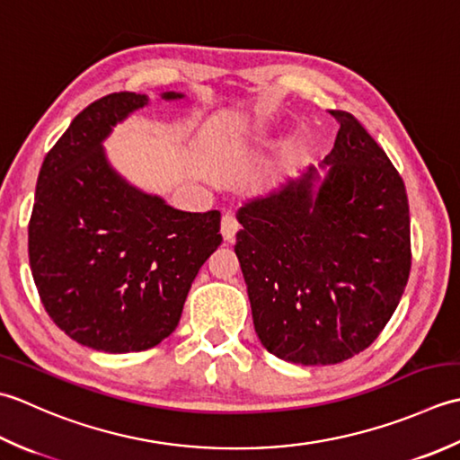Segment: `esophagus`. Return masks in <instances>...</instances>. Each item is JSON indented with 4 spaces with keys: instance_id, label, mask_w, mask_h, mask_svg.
<instances>
[{
    "instance_id": "34e87169",
    "label": "esophagus",
    "mask_w": 460,
    "mask_h": 460,
    "mask_svg": "<svg viewBox=\"0 0 460 460\" xmlns=\"http://www.w3.org/2000/svg\"><path fill=\"white\" fill-rule=\"evenodd\" d=\"M238 228H240L238 220L234 218L232 214H224V217H222V224H220L222 238H224V240H234V236H236Z\"/></svg>"
}]
</instances>
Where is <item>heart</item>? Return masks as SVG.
I'll list each match as a JSON object with an SVG mask.
<instances>
[{
  "mask_svg": "<svg viewBox=\"0 0 460 460\" xmlns=\"http://www.w3.org/2000/svg\"><path fill=\"white\" fill-rule=\"evenodd\" d=\"M261 135L260 127H252V128H240V130H230V133H220L217 138H214L212 148L214 155L220 158H230L236 156L243 151H248L250 145L258 140Z\"/></svg>",
  "mask_w": 460,
  "mask_h": 460,
  "instance_id": "1",
  "label": "heart"
}]
</instances>
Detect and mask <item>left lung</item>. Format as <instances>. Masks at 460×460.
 <instances>
[{
	"label": "left lung",
	"mask_w": 460,
	"mask_h": 460,
	"mask_svg": "<svg viewBox=\"0 0 460 460\" xmlns=\"http://www.w3.org/2000/svg\"><path fill=\"white\" fill-rule=\"evenodd\" d=\"M323 178L309 166L238 210L234 252L261 345L302 365L367 349L399 305L411 270L409 202L385 151L351 112Z\"/></svg>",
	"instance_id": "obj_1"
}]
</instances>
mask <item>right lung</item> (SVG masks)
<instances>
[{"label": "right lung", "instance_id": "obj_1", "mask_svg": "<svg viewBox=\"0 0 460 460\" xmlns=\"http://www.w3.org/2000/svg\"><path fill=\"white\" fill-rule=\"evenodd\" d=\"M145 105L146 95L123 91L83 109L45 156L30 220V266L45 312L71 340L105 353L166 340L222 242L218 210H176L109 164L102 140Z\"/></svg>", "mask_w": 460, "mask_h": 460}]
</instances>
